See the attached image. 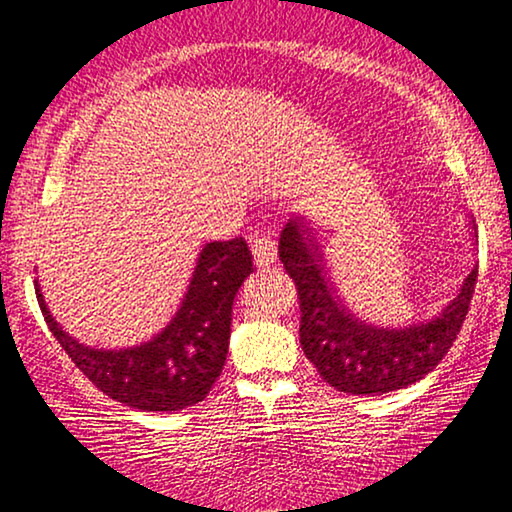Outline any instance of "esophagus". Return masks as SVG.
<instances>
[{
  "instance_id": "1",
  "label": "esophagus",
  "mask_w": 512,
  "mask_h": 512,
  "mask_svg": "<svg viewBox=\"0 0 512 512\" xmlns=\"http://www.w3.org/2000/svg\"><path fill=\"white\" fill-rule=\"evenodd\" d=\"M250 248H253L257 266H262V269H269V266L276 262L278 250H276V241H273L271 236L255 234L253 239H250Z\"/></svg>"
}]
</instances>
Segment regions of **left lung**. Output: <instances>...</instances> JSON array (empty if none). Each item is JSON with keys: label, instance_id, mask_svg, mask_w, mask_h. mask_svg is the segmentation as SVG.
<instances>
[{"label": "left lung", "instance_id": "obj_1", "mask_svg": "<svg viewBox=\"0 0 512 512\" xmlns=\"http://www.w3.org/2000/svg\"><path fill=\"white\" fill-rule=\"evenodd\" d=\"M280 262L299 292V341L325 383L348 394H385L417 383L448 355L469 313L478 266L436 318L408 327H376L355 318L331 285L311 222L283 227Z\"/></svg>", "mask_w": 512, "mask_h": 512}]
</instances>
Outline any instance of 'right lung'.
Here are the masks:
<instances>
[{"label": "right lung", "instance_id": "obj_1", "mask_svg": "<svg viewBox=\"0 0 512 512\" xmlns=\"http://www.w3.org/2000/svg\"><path fill=\"white\" fill-rule=\"evenodd\" d=\"M250 273L253 255L241 236L206 243L169 325L150 341L120 350L78 343L50 315L39 280L34 287L48 329L97 390L129 408L181 410L204 401L222 373L234 297Z\"/></svg>", "mask_w": 512, "mask_h": 512}]
</instances>
